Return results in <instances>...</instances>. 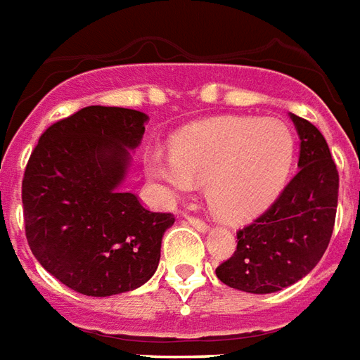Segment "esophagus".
<instances>
[{"label":"esophagus","mask_w":360,"mask_h":360,"mask_svg":"<svg viewBox=\"0 0 360 360\" xmlns=\"http://www.w3.org/2000/svg\"><path fill=\"white\" fill-rule=\"evenodd\" d=\"M186 220H188L193 228H198L199 232H207V224L201 219H198V217H190V214H186Z\"/></svg>","instance_id":"34e87169"}]
</instances>
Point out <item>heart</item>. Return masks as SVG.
<instances>
[{
	"instance_id": "1",
	"label": "heart",
	"mask_w": 360,
	"mask_h": 360,
	"mask_svg": "<svg viewBox=\"0 0 360 360\" xmlns=\"http://www.w3.org/2000/svg\"><path fill=\"white\" fill-rule=\"evenodd\" d=\"M295 136L280 119H214L188 128L172 155L153 153L148 176L169 195H184L205 182L209 205L220 219H251L274 201L290 176Z\"/></svg>"
}]
</instances>
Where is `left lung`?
Masks as SVG:
<instances>
[{"instance_id":"1","label":"left lung","mask_w":360,"mask_h":360,"mask_svg":"<svg viewBox=\"0 0 360 360\" xmlns=\"http://www.w3.org/2000/svg\"><path fill=\"white\" fill-rule=\"evenodd\" d=\"M299 143V172L253 224L238 232L234 255L217 269L222 284L248 293H274L305 278L334 232L340 176L324 136L290 115Z\"/></svg>"}]
</instances>
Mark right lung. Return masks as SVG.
<instances>
[{
	"mask_svg": "<svg viewBox=\"0 0 360 360\" xmlns=\"http://www.w3.org/2000/svg\"><path fill=\"white\" fill-rule=\"evenodd\" d=\"M148 115L84 107L41 134L22 178L26 240L44 269L70 290L107 297L153 276L174 224L120 190Z\"/></svg>",
	"mask_w": 360,
	"mask_h": 360,
	"instance_id": "add662e5",
	"label": "right lung"
}]
</instances>
